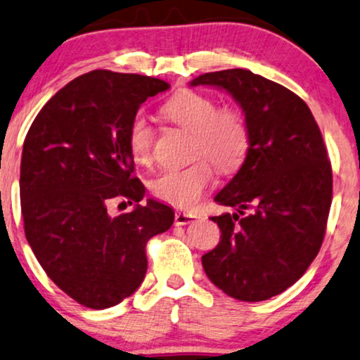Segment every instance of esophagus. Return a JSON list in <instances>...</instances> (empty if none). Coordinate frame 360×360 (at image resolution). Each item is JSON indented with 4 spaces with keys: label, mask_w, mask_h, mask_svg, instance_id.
<instances>
[{
    "label": "esophagus",
    "mask_w": 360,
    "mask_h": 360,
    "mask_svg": "<svg viewBox=\"0 0 360 360\" xmlns=\"http://www.w3.org/2000/svg\"><path fill=\"white\" fill-rule=\"evenodd\" d=\"M195 219H198V214L184 212V210H179V212H176V215H174V224L176 225H186V224L194 222Z\"/></svg>",
    "instance_id": "1"
}]
</instances>
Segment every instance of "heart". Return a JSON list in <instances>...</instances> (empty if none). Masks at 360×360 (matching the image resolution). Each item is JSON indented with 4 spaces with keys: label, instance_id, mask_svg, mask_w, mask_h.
Returning a JSON list of instances; mask_svg holds the SVG:
<instances>
[{
    "label": "heart",
    "instance_id": "1",
    "mask_svg": "<svg viewBox=\"0 0 360 360\" xmlns=\"http://www.w3.org/2000/svg\"><path fill=\"white\" fill-rule=\"evenodd\" d=\"M161 112L171 123L193 133L191 155L198 160L186 167L161 171L151 181V193L174 207L191 209L212 181L209 160L220 172H232L242 166L250 148L248 124L237 108H217L212 97L194 90L174 95ZM128 151L136 165H150L153 130L143 115H136L128 127Z\"/></svg>",
    "mask_w": 360,
    "mask_h": 360
}]
</instances>
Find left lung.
Returning <instances> with one entry per match:
<instances>
[{
	"label": "left lung",
	"mask_w": 360,
	"mask_h": 360,
	"mask_svg": "<svg viewBox=\"0 0 360 360\" xmlns=\"http://www.w3.org/2000/svg\"><path fill=\"white\" fill-rule=\"evenodd\" d=\"M189 85L227 90L250 131L245 161L214 198L237 212L212 217L222 236L204 271L232 298L265 301L296 283L323 243L333 199L323 135L298 95L250 70L209 72Z\"/></svg>",
	"instance_id": "left-lung-1"
}]
</instances>
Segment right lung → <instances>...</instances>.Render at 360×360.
<instances>
[{
  "label": "right lung",
  "instance_id": "1",
  "mask_svg": "<svg viewBox=\"0 0 360 360\" xmlns=\"http://www.w3.org/2000/svg\"><path fill=\"white\" fill-rule=\"evenodd\" d=\"M169 89L155 77L92 70L72 80L32 122L22 146L24 233L47 276L77 303L105 309L145 278L146 243L174 222L133 177L128 127L148 97ZM115 197L137 202L112 218Z\"/></svg>",
  "mask_w": 360,
  "mask_h": 360
}]
</instances>
